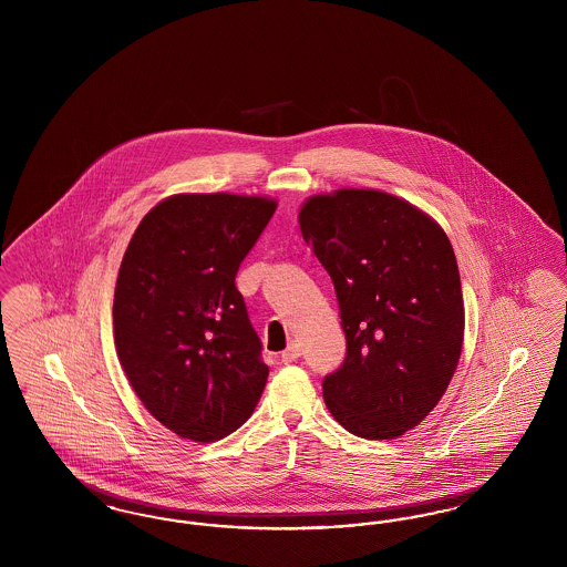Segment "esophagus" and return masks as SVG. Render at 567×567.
<instances>
[{
  "label": "esophagus",
  "mask_w": 567,
  "mask_h": 567,
  "mask_svg": "<svg viewBox=\"0 0 567 567\" xmlns=\"http://www.w3.org/2000/svg\"><path fill=\"white\" fill-rule=\"evenodd\" d=\"M299 354H301L299 344H297V342H291V344L285 349V352H282V361H285V363H291V361H296Z\"/></svg>",
  "instance_id": "esophagus-1"
}]
</instances>
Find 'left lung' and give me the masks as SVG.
Returning a JSON list of instances; mask_svg holds the SVG:
<instances>
[{
    "instance_id": "obj_1",
    "label": "left lung",
    "mask_w": 567,
    "mask_h": 567,
    "mask_svg": "<svg viewBox=\"0 0 567 567\" xmlns=\"http://www.w3.org/2000/svg\"><path fill=\"white\" fill-rule=\"evenodd\" d=\"M299 229L333 280L347 333L324 404L359 437L404 435L457 370L465 312L453 246L432 216L374 189L308 197Z\"/></svg>"
}]
</instances>
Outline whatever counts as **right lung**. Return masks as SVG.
<instances>
[{"label":"right lung","mask_w":567,"mask_h":567,"mask_svg":"<svg viewBox=\"0 0 567 567\" xmlns=\"http://www.w3.org/2000/svg\"><path fill=\"white\" fill-rule=\"evenodd\" d=\"M276 199L178 193L144 216L114 287V344L144 408L169 432L215 442L259 402L268 365L236 274Z\"/></svg>","instance_id":"add662e5"}]
</instances>
